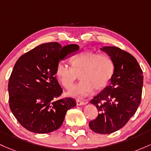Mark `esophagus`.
I'll return each mask as SVG.
<instances>
[{
	"mask_svg": "<svg viewBox=\"0 0 151 151\" xmlns=\"http://www.w3.org/2000/svg\"><path fill=\"white\" fill-rule=\"evenodd\" d=\"M76 104H77V106H82V105L86 104V103H85L83 101H81V100L79 99H77L76 100Z\"/></svg>",
	"mask_w": 151,
	"mask_h": 151,
	"instance_id": "esophagus-1",
	"label": "esophagus"
}]
</instances>
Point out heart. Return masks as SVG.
<instances>
[{
  "label": "heart",
  "instance_id": "1",
  "mask_svg": "<svg viewBox=\"0 0 151 151\" xmlns=\"http://www.w3.org/2000/svg\"><path fill=\"white\" fill-rule=\"evenodd\" d=\"M71 67L59 63L55 74L60 84L70 88L79 75L81 81L68 91V96L82 98L93 90L101 91L107 86L112 78L114 64L111 58L106 54H98L92 50H85L70 59Z\"/></svg>",
  "mask_w": 151,
  "mask_h": 151
}]
</instances>
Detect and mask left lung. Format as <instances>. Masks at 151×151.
<instances>
[{
    "label": "left lung",
    "mask_w": 151,
    "mask_h": 151,
    "mask_svg": "<svg viewBox=\"0 0 151 151\" xmlns=\"http://www.w3.org/2000/svg\"><path fill=\"white\" fill-rule=\"evenodd\" d=\"M100 49L111 58L114 71L111 84L91 101L100 113L89 127L97 133L109 134L123 128L136 112L141 101L143 76L131 54L114 46Z\"/></svg>",
    "instance_id": "1"
}]
</instances>
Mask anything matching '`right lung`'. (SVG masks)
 Listing matches in <instances>:
<instances>
[{
	"label": "right lung",
	"instance_id": "right-lung-1",
	"mask_svg": "<svg viewBox=\"0 0 151 151\" xmlns=\"http://www.w3.org/2000/svg\"><path fill=\"white\" fill-rule=\"evenodd\" d=\"M79 46L43 43L17 60L8 82L11 111L22 126L35 133H48L62 126L66 112L75 107L72 98L58 99L63 89L55 76L59 60Z\"/></svg>",
	"mask_w": 151,
	"mask_h": 151
}]
</instances>
